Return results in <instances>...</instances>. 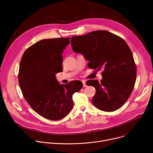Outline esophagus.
<instances>
[{
  "mask_svg": "<svg viewBox=\"0 0 153 153\" xmlns=\"http://www.w3.org/2000/svg\"><path fill=\"white\" fill-rule=\"evenodd\" d=\"M82 84H83V87H86V81L85 80H82Z\"/></svg>",
  "mask_w": 153,
  "mask_h": 153,
  "instance_id": "obj_1",
  "label": "esophagus"
}]
</instances>
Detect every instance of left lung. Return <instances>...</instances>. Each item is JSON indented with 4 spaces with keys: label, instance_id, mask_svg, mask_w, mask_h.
Segmentation results:
<instances>
[{
    "label": "left lung",
    "instance_id": "obj_1",
    "mask_svg": "<svg viewBox=\"0 0 153 153\" xmlns=\"http://www.w3.org/2000/svg\"><path fill=\"white\" fill-rule=\"evenodd\" d=\"M74 52L89 61L88 67L103 69L100 82L91 79L88 86L96 89L92 102L98 109L112 112L121 108L131 95L136 80L137 68L131 51L120 37L105 30L71 38Z\"/></svg>",
    "mask_w": 153,
    "mask_h": 153
}]
</instances>
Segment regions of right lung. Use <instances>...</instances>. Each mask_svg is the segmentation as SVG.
<instances>
[{
    "label": "right lung",
    "mask_w": 153,
    "mask_h": 153,
    "mask_svg": "<svg viewBox=\"0 0 153 153\" xmlns=\"http://www.w3.org/2000/svg\"><path fill=\"white\" fill-rule=\"evenodd\" d=\"M70 38L47 39L34 44L25 51L20 62L19 83L31 108L51 120L65 117L74 105L73 94L82 88L79 81L60 84L56 74L62 71L63 51Z\"/></svg>",
    "instance_id": "right-lung-1"
}]
</instances>
